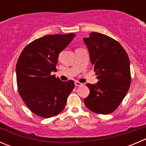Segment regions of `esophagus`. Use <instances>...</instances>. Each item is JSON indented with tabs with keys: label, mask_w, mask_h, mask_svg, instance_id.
<instances>
[{
	"label": "esophagus",
	"mask_w": 146,
	"mask_h": 146,
	"mask_svg": "<svg viewBox=\"0 0 146 146\" xmlns=\"http://www.w3.org/2000/svg\"><path fill=\"white\" fill-rule=\"evenodd\" d=\"M75 85H76V86H81V85H82V83L78 81H76L75 82Z\"/></svg>",
	"instance_id": "1"
}]
</instances>
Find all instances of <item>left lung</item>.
Instances as JSON below:
<instances>
[{
  "label": "left lung",
  "mask_w": 146,
  "mask_h": 146,
  "mask_svg": "<svg viewBox=\"0 0 146 146\" xmlns=\"http://www.w3.org/2000/svg\"><path fill=\"white\" fill-rule=\"evenodd\" d=\"M90 52L97 84H87L90 94L84 99L87 108L97 114H108L115 111L130 88V62L121 45L110 36L91 32L83 38Z\"/></svg>",
  "instance_id": "left-lung-1"
}]
</instances>
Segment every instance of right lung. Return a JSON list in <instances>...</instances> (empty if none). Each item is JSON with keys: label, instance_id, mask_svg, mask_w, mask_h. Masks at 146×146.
<instances>
[{"label": "right lung", "instance_id": "right-lung-1", "mask_svg": "<svg viewBox=\"0 0 146 146\" xmlns=\"http://www.w3.org/2000/svg\"><path fill=\"white\" fill-rule=\"evenodd\" d=\"M75 36L74 33L46 35L30 42L19 56L17 90L29 110L39 117L50 118L61 113L74 88L73 80L61 81L51 73L56 70L59 53Z\"/></svg>", "mask_w": 146, "mask_h": 146}]
</instances>
